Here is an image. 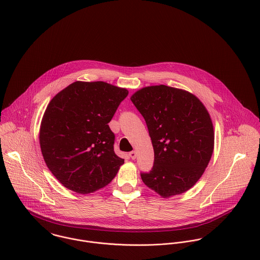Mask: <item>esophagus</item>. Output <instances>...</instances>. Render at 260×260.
<instances>
[{
    "label": "esophagus",
    "instance_id": "34e87169",
    "mask_svg": "<svg viewBox=\"0 0 260 260\" xmlns=\"http://www.w3.org/2000/svg\"><path fill=\"white\" fill-rule=\"evenodd\" d=\"M129 156H130L131 159L134 160L136 158V156H137V153L135 151H131V152H129Z\"/></svg>",
    "mask_w": 260,
    "mask_h": 260
}]
</instances>
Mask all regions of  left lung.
<instances>
[{"label":"left lung","instance_id":"obj_1","mask_svg":"<svg viewBox=\"0 0 260 260\" xmlns=\"http://www.w3.org/2000/svg\"><path fill=\"white\" fill-rule=\"evenodd\" d=\"M131 101L145 119L154 149L153 167L140 173L142 181L164 198L185 192L213 153L209 113L193 94L165 85L142 88Z\"/></svg>","mask_w":260,"mask_h":260}]
</instances>
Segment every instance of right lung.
Returning a JSON list of instances; mask_svg holds the SVG:
<instances>
[{
    "label": "right lung",
    "mask_w": 260,
    "mask_h": 260,
    "mask_svg": "<svg viewBox=\"0 0 260 260\" xmlns=\"http://www.w3.org/2000/svg\"><path fill=\"white\" fill-rule=\"evenodd\" d=\"M128 91L111 84L77 81L49 103L40 128V146L53 175L77 193L110 183L124 159L114 152L108 123Z\"/></svg>",
    "instance_id": "right-lung-1"
}]
</instances>
